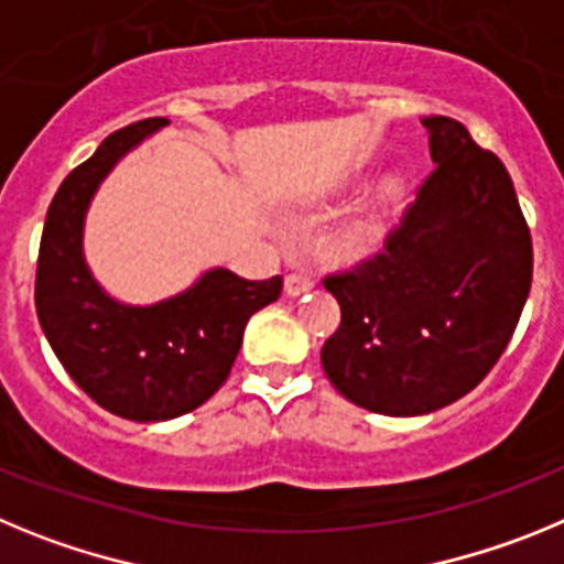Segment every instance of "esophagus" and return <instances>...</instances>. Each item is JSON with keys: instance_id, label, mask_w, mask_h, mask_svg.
Segmentation results:
<instances>
[{"instance_id": "34e87169", "label": "esophagus", "mask_w": 564, "mask_h": 564, "mask_svg": "<svg viewBox=\"0 0 564 564\" xmlns=\"http://www.w3.org/2000/svg\"><path fill=\"white\" fill-rule=\"evenodd\" d=\"M314 286V278H312V272H303V270H297V272H289L286 275V283H283V289H286V294H303L306 292V289H312Z\"/></svg>"}]
</instances>
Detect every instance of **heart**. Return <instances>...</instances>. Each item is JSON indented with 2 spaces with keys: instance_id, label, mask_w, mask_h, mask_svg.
<instances>
[{
  "instance_id": "1",
  "label": "heart",
  "mask_w": 564,
  "mask_h": 564,
  "mask_svg": "<svg viewBox=\"0 0 564 564\" xmlns=\"http://www.w3.org/2000/svg\"><path fill=\"white\" fill-rule=\"evenodd\" d=\"M379 232H382V225H379L377 216H362V219L345 225L343 230L332 238L328 252H332L334 258H357L377 245Z\"/></svg>"
}]
</instances>
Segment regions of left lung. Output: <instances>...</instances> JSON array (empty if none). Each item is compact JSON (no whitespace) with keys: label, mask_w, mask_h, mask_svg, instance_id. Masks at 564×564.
Listing matches in <instances>:
<instances>
[{"label":"left lung","mask_w":564,"mask_h":564,"mask_svg":"<svg viewBox=\"0 0 564 564\" xmlns=\"http://www.w3.org/2000/svg\"><path fill=\"white\" fill-rule=\"evenodd\" d=\"M433 171L373 256L328 272L339 326L319 362L365 410L421 415L478 388L506 351L534 247L500 156L453 118H424Z\"/></svg>","instance_id":"8db88e82"}]
</instances>
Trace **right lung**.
Wrapping results in <instances>:
<instances>
[{"mask_svg": "<svg viewBox=\"0 0 564 564\" xmlns=\"http://www.w3.org/2000/svg\"><path fill=\"white\" fill-rule=\"evenodd\" d=\"M165 123L118 129L69 171L50 202L35 263V312L55 357L93 402L131 421H169L205 404L230 377L247 319L283 289L281 275L247 281L210 270L156 306H120L100 292L80 252L86 205L111 165Z\"/></svg>", "mask_w": 564, "mask_h": 564, "instance_id": "right-lung-1", "label": "right lung"}]
</instances>
